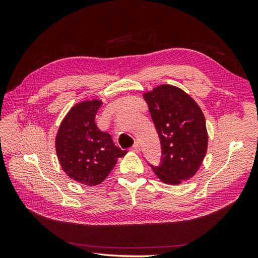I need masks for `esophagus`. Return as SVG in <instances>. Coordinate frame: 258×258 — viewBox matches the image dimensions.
I'll return each mask as SVG.
<instances>
[{
  "mask_svg": "<svg viewBox=\"0 0 258 258\" xmlns=\"http://www.w3.org/2000/svg\"><path fill=\"white\" fill-rule=\"evenodd\" d=\"M131 150L134 151V152H136V153H139L140 151H141V148H140V144H139V142H136V143H135V145L131 147Z\"/></svg>",
  "mask_w": 258,
  "mask_h": 258,
  "instance_id": "1",
  "label": "esophagus"
}]
</instances>
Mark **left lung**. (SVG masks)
Returning <instances> with one entry per match:
<instances>
[{"mask_svg":"<svg viewBox=\"0 0 258 258\" xmlns=\"http://www.w3.org/2000/svg\"><path fill=\"white\" fill-rule=\"evenodd\" d=\"M160 140L158 166L148 163L163 183L177 185L196 174L207 153L206 119L199 105L174 86L144 93Z\"/></svg>","mask_w":258,"mask_h":258,"instance_id":"8db88e82","label":"left lung"}]
</instances>
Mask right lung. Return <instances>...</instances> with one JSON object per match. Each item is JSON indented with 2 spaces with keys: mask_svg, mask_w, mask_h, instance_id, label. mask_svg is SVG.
Wrapping results in <instances>:
<instances>
[{
  "mask_svg": "<svg viewBox=\"0 0 258 258\" xmlns=\"http://www.w3.org/2000/svg\"><path fill=\"white\" fill-rule=\"evenodd\" d=\"M102 102L84 101L74 105L62 120L56 138V152L64 172L88 186L100 184L126 155L113 142L108 132L101 131L96 115Z\"/></svg>",
  "mask_w": 258,
  "mask_h": 258,
  "instance_id": "1",
  "label": "right lung"
}]
</instances>
